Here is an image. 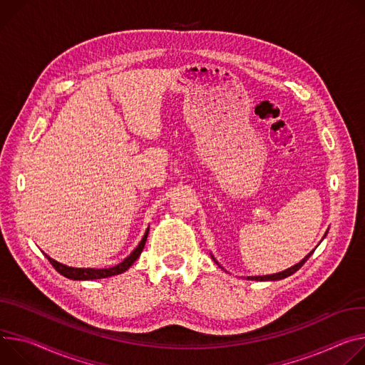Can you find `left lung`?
<instances>
[{
  "mask_svg": "<svg viewBox=\"0 0 365 365\" xmlns=\"http://www.w3.org/2000/svg\"><path fill=\"white\" fill-rule=\"evenodd\" d=\"M313 254V251L307 255V257H304L299 264H296V265H293L292 268H289V269H286V271H281V272H277V274H271V275H258V277H247L248 279H255V281H274V279H281V278H286V277H289V275H292V274H294L297 269H300L302 267H303V264L309 259V257Z\"/></svg>",
  "mask_w": 365,
  "mask_h": 365,
  "instance_id": "obj_1",
  "label": "left lung"
}]
</instances>
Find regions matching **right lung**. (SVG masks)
I'll use <instances>...</instances> for the list:
<instances>
[{
	"label": "right lung",
	"instance_id": "1",
	"mask_svg": "<svg viewBox=\"0 0 365 365\" xmlns=\"http://www.w3.org/2000/svg\"><path fill=\"white\" fill-rule=\"evenodd\" d=\"M148 233H149V229L143 235L140 244L136 247V250L123 262H120L118 265L111 267V268H100V269H96V268H73V267H68V265H63V264L52 259L46 254L45 255L49 259V262L52 264V267L59 274H62L66 278H71V279H98V278H107V277H111V275H117V274L125 272V271H128L133 265V262L139 258V255L142 254V251L145 248Z\"/></svg>",
	"mask_w": 365,
	"mask_h": 365
}]
</instances>
